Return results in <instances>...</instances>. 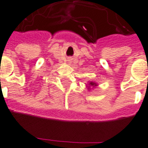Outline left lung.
<instances>
[{"label": "left lung", "mask_w": 148, "mask_h": 148, "mask_svg": "<svg viewBox=\"0 0 148 148\" xmlns=\"http://www.w3.org/2000/svg\"><path fill=\"white\" fill-rule=\"evenodd\" d=\"M89 85H96V84H95V83H93V82H90V84H89Z\"/></svg>", "instance_id": "8db88e82"}]
</instances>
